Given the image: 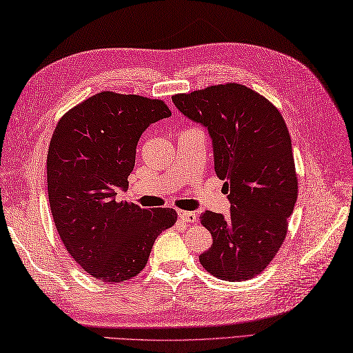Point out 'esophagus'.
Instances as JSON below:
<instances>
[{"instance_id":"obj_1","label":"esophagus","mask_w":353,"mask_h":353,"mask_svg":"<svg viewBox=\"0 0 353 353\" xmlns=\"http://www.w3.org/2000/svg\"><path fill=\"white\" fill-rule=\"evenodd\" d=\"M178 216L185 223H196L197 221V216L194 212H190V211H178Z\"/></svg>"}]
</instances>
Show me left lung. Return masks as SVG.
<instances>
[{"label": "left lung", "instance_id": "1", "mask_svg": "<svg viewBox=\"0 0 353 353\" xmlns=\"http://www.w3.org/2000/svg\"><path fill=\"white\" fill-rule=\"evenodd\" d=\"M172 101L208 128L214 170L230 201V216L212 211L201 216L212 245L199 261L217 279H253L280 250L298 196L285 119L268 99L235 82L175 94Z\"/></svg>", "mask_w": 353, "mask_h": 353}]
</instances>
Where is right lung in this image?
<instances>
[{
	"label": "right lung",
	"mask_w": 353,
	"mask_h": 353,
	"mask_svg": "<svg viewBox=\"0 0 353 353\" xmlns=\"http://www.w3.org/2000/svg\"><path fill=\"white\" fill-rule=\"evenodd\" d=\"M172 115L163 100L101 91L59 119L48 151L50 212L68 254L94 279L123 283L139 274L172 208L117 202L127 188L136 145L147 127Z\"/></svg>",
	"instance_id": "add662e5"
}]
</instances>
